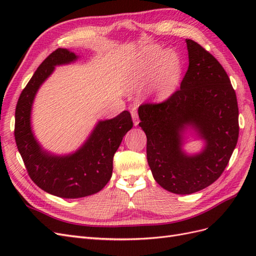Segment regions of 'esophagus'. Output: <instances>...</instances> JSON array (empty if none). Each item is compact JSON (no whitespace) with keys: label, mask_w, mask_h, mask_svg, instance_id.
<instances>
[{"label":"esophagus","mask_w":256,"mask_h":256,"mask_svg":"<svg viewBox=\"0 0 256 256\" xmlns=\"http://www.w3.org/2000/svg\"><path fill=\"white\" fill-rule=\"evenodd\" d=\"M131 116H132V120L134 122V126H138V112L136 109H132L131 110Z\"/></svg>","instance_id":"esophagus-1"}]
</instances>
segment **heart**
<instances>
[{"mask_svg":"<svg viewBox=\"0 0 256 256\" xmlns=\"http://www.w3.org/2000/svg\"><path fill=\"white\" fill-rule=\"evenodd\" d=\"M182 72V60L176 51L150 44L134 56L127 69L126 80L131 88H141L150 81L147 94L162 102L177 90Z\"/></svg>","mask_w":256,"mask_h":256,"instance_id":"heart-1","label":"heart"}]
</instances>
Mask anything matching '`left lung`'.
<instances>
[{
    "instance_id": "8db88e82",
    "label": "left lung",
    "mask_w": 256,
    "mask_h": 256,
    "mask_svg": "<svg viewBox=\"0 0 256 256\" xmlns=\"http://www.w3.org/2000/svg\"><path fill=\"white\" fill-rule=\"evenodd\" d=\"M186 44L189 67L180 90L164 102L142 104L138 111L154 180L175 194H191L218 180L239 134L237 98L228 74L198 42ZM189 135L204 141L200 152L183 150Z\"/></svg>"
}]
</instances>
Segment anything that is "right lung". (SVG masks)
Instances as JSON below:
<instances>
[{
	"label": "right lung",
	"instance_id": "1",
	"mask_svg": "<svg viewBox=\"0 0 256 256\" xmlns=\"http://www.w3.org/2000/svg\"><path fill=\"white\" fill-rule=\"evenodd\" d=\"M78 58L79 56L68 49L52 52L22 90L14 114V138L30 177L44 191L63 198L95 194L109 182L114 154L134 126L128 111L111 120H98L79 148L65 154H53L38 142L32 127L37 92L56 66L74 63Z\"/></svg>",
	"mask_w": 256,
	"mask_h": 256
}]
</instances>
